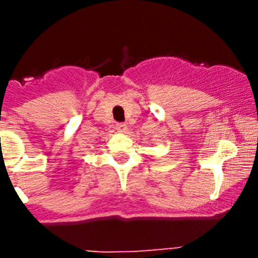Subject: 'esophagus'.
I'll return each mask as SVG.
<instances>
[{
  "label": "esophagus",
  "instance_id": "1",
  "mask_svg": "<svg viewBox=\"0 0 258 258\" xmlns=\"http://www.w3.org/2000/svg\"><path fill=\"white\" fill-rule=\"evenodd\" d=\"M116 129H117V132H120V133H126L127 132V126L124 122H120V124L116 125Z\"/></svg>",
  "mask_w": 258,
  "mask_h": 258
}]
</instances>
